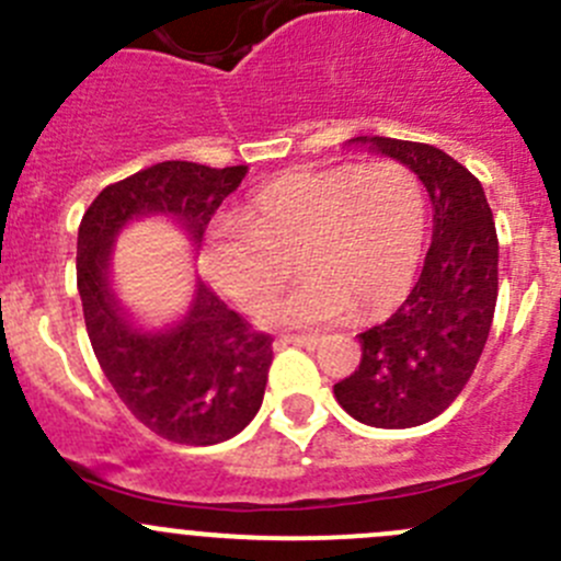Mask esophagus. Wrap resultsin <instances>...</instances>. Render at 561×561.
Returning a JSON list of instances; mask_svg holds the SVG:
<instances>
[{"label": "esophagus", "instance_id": "obj_1", "mask_svg": "<svg viewBox=\"0 0 561 561\" xmlns=\"http://www.w3.org/2000/svg\"><path fill=\"white\" fill-rule=\"evenodd\" d=\"M322 339L320 336H296V333H285V336L276 339V347H287V344H298V347L314 350L320 347Z\"/></svg>", "mask_w": 561, "mask_h": 561}]
</instances>
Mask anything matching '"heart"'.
Instances as JSON below:
<instances>
[{
	"instance_id": "obj_1",
	"label": "heart",
	"mask_w": 561,
	"mask_h": 561,
	"mask_svg": "<svg viewBox=\"0 0 561 561\" xmlns=\"http://www.w3.org/2000/svg\"><path fill=\"white\" fill-rule=\"evenodd\" d=\"M426 236V195L396 160L301 168L254 192L244 222L208 233L206 274L244 307H260L298 252L304 279L263 307L268 325H328L353 312L375 320L410 290Z\"/></svg>"
}]
</instances>
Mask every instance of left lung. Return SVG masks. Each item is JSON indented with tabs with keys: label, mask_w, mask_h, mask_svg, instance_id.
<instances>
[{
	"label": "left lung",
	"mask_w": 561,
	"mask_h": 561,
	"mask_svg": "<svg viewBox=\"0 0 561 561\" xmlns=\"http://www.w3.org/2000/svg\"><path fill=\"white\" fill-rule=\"evenodd\" d=\"M355 140L417 173L432 197L434 236L407 301L360 333L358 369L333 396L366 426H421L454 404L489 339L500 287L494 217L480 181L437 146Z\"/></svg>",
	"instance_id": "left-lung-1"
}]
</instances>
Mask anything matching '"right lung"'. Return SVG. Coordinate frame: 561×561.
I'll return each instance as SVG.
<instances>
[{"mask_svg":"<svg viewBox=\"0 0 561 561\" xmlns=\"http://www.w3.org/2000/svg\"><path fill=\"white\" fill-rule=\"evenodd\" d=\"M244 175L247 165L157 162L107 184L78 228V293L100 369L146 428L179 445L225 443L257 415L274 339L203 285L179 325L140 331L111 293L107 254L124 225L149 214H168L201 244Z\"/></svg>","mask_w":561,"mask_h":561,"instance_id":"add662e5","label":"right lung"}]
</instances>
